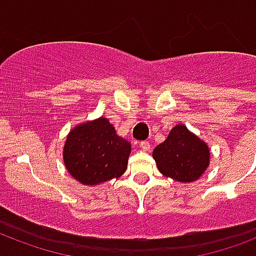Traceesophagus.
Returning <instances> with one entry per match:
<instances>
[{
  "label": "esophagus",
  "mask_w": 256,
  "mask_h": 256,
  "mask_svg": "<svg viewBox=\"0 0 256 256\" xmlns=\"http://www.w3.org/2000/svg\"><path fill=\"white\" fill-rule=\"evenodd\" d=\"M140 148L144 150V152H148L150 150V144H148V140H144V142H140Z\"/></svg>",
  "instance_id": "34e87169"
}]
</instances>
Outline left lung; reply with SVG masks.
Returning a JSON list of instances; mask_svg holds the SVG:
<instances>
[{
  "instance_id": "obj_1",
  "label": "left lung",
  "mask_w": 256,
  "mask_h": 256,
  "mask_svg": "<svg viewBox=\"0 0 256 256\" xmlns=\"http://www.w3.org/2000/svg\"><path fill=\"white\" fill-rule=\"evenodd\" d=\"M152 158L164 175L178 182H194L210 164V150L184 124L171 128L164 142L158 144Z\"/></svg>"
}]
</instances>
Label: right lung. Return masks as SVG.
<instances>
[{"label": "right lung", "instance_id": "add662e5", "mask_svg": "<svg viewBox=\"0 0 256 256\" xmlns=\"http://www.w3.org/2000/svg\"><path fill=\"white\" fill-rule=\"evenodd\" d=\"M132 144L116 136L106 118L78 124L66 138L64 162L74 179L96 186L120 178L128 168Z\"/></svg>", "mask_w": 256, "mask_h": 256}]
</instances>
